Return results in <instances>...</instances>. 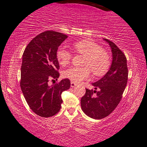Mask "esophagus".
Listing matches in <instances>:
<instances>
[{
	"mask_svg": "<svg viewBox=\"0 0 147 147\" xmlns=\"http://www.w3.org/2000/svg\"><path fill=\"white\" fill-rule=\"evenodd\" d=\"M75 86H76V83L75 82H73V81H71V87H74Z\"/></svg>",
	"mask_w": 147,
	"mask_h": 147,
	"instance_id": "34e87169",
	"label": "esophagus"
}]
</instances>
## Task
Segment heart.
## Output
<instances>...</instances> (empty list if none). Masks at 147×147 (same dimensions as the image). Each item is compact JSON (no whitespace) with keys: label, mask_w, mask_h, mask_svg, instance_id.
Listing matches in <instances>:
<instances>
[{"label":"heart","mask_w":147,"mask_h":147,"mask_svg":"<svg viewBox=\"0 0 147 147\" xmlns=\"http://www.w3.org/2000/svg\"><path fill=\"white\" fill-rule=\"evenodd\" d=\"M72 48L75 53L85 55L83 65L84 67H71L63 72V77L75 83L89 78L91 74L102 76L107 73L110 65V56L100 45L92 40L83 39L74 42ZM56 59L62 66L67 65L72 54L65 47L60 46L56 53Z\"/></svg>","instance_id":"1"}]
</instances>
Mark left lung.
Listing matches in <instances>:
<instances>
[{"instance_id": "obj_1", "label": "left lung", "mask_w": 147, "mask_h": 147, "mask_svg": "<svg viewBox=\"0 0 147 147\" xmlns=\"http://www.w3.org/2000/svg\"><path fill=\"white\" fill-rule=\"evenodd\" d=\"M111 47L112 62L109 70L92 85L100 91L86 89L81 99V109L90 118L100 119L111 114L120 102L128 79L127 59L123 53L111 40L104 39ZM96 93L95 97L93 93Z\"/></svg>"}]
</instances>
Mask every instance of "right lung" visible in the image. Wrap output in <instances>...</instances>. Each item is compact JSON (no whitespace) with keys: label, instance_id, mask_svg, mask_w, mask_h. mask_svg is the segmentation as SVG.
Segmentation results:
<instances>
[{"label":"right lung","instance_id":"right-lung-1","mask_svg":"<svg viewBox=\"0 0 147 147\" xmlns=\"http://www.w3.org/2000/svg\"><path fill=\"white\" fill-rule=\"evenodd\" d=\"M67 36L54 31L40 33L29 42L24 52L20 87L29 108L43 118L60 111L62 92L69 89L70 81L64 79L49 86V81L59 78L56 51Z\"/></svg>","mask_w":147,"mask_h":147}]
</instances>
